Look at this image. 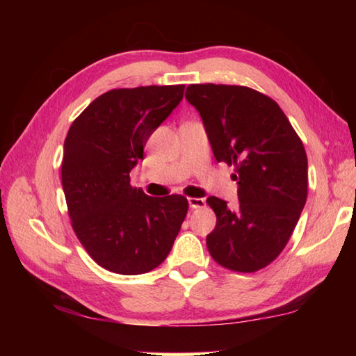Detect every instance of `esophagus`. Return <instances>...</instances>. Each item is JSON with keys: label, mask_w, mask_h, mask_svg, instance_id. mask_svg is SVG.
I'll use <instances>...</instances> for the list:
<instances>
[{"label": "esophagus", "mask_w": 356, "mask_h": 356, "mask_svg": "<svg viewBox=\"0 0 356 356\" xmlns=\"http://www.w3.org/2000/svg\"><path fill=\"white\" fill-rule=\"evenodd\" d=\"M188 204H190V209H201L204 207V200H201V197H188Z\"/></svg>", "instance_id": "obj_1"}]
</instances>
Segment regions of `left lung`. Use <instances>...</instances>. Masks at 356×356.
Listing matches in <instances>:
<instances>
[{"label": "left lung", "mask_w": 356, "mask_h": 356, "mask_svg": "<svg viewBox=\"0 0 356 356\" xmlns=\"http://www.w3.org/2000/svg\"><path fill=\"white\" fill-rule=\"evenodd\" d=\"M186 100L200 111L216 161L234 166L238 207L216 196L207 204L216 226L207 248L232 272L267 267L291 238L308 197V159L284 111L268 95L237 84H190Z\"/></svg>", "instance_id": "1"}]
</instances>
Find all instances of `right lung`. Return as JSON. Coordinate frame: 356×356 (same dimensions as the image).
Masks as SVG:
<instances>
[{
    "label": "right lung",
    "instance_id": "right-lung-1",
    "mask_svg": "<svg viewBox=\"0 0 356 356\" xmlns=\"http://www.w3.org/2000/svg\"><path fill=\"white\" fill-rule=\"evenodd\" d=\"M184 84L111 89L72 122L63 190L72 227L100 267L141 275L159 267L188 212L182 195L147 196L130 185L154 130L184 97Z\"/></svg>",
    "mask_w": 356,
    "mask_h": 356
}]
</instances>
